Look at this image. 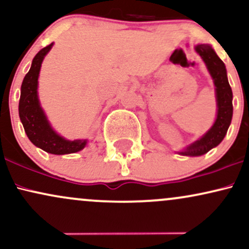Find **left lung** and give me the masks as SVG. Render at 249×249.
I'll use <instances>...</instances> for the list:
<instances>
[{
    "mask_svg": "<svg viewBox=\"0 0 249 249\" xmlns=\"http://www.w3.org/2000/svg\"><path fill=\"white\" fill-rule=\"evenodd\" d=\"M194 49L206 64L215 87L216 117L213 125L206 133L202 134L199 139L188 145L184 150L177 152L187 157L202 156L213 147L218 146L225 138L233 117V93L228 83L225 63L219 58L210 44H196Z\"/></svg>",
    "mask_w": 249,
    "mask_h": 249,
    "instance_id": "1",
    "label": "left lung"
}]
</instances>
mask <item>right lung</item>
<instances>
[{
	"mask_svg": "<svg viewBox=\"0 0 249 249\" xmlns=\"http://www.w3.org/2000/svg\"><path fill=\"white\" fill-rule=\"evenodd\" d=\"M53 43L36 53L30 70L25 75L21 87L18 115L29 141L37 147L51 154H70L82 151L87 146L88 139L69 141L53 130L45 116L38 98V77L42 62L53 48Z\"/></svg>",
	"mask_w": 249,
	"mask_h": 249,
	"instance_id": "obj_1",
	"label": "right lung"
}]
</instances>
